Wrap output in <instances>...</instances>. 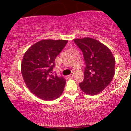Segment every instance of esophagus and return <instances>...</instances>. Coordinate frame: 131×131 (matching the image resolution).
<instances>
[{"label":"esophagus","mask_w":131,"mask_h":131,"mask_svg":"<svg viewBox=\"0 0 131 131\" xmlns=\"http://www.w3.org/2000/svg\"><path fill=\"white\" fill-rule=\"evenodd\" d=\"M73 77V73H71L70 75H68V77H67L68 78V79H71V78H72Z\"/></svg>","instance_id":"esophagus-1"}]
</instances>
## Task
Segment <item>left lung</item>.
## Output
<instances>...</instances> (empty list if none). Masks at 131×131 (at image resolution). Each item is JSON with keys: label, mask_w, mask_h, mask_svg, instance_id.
Segmentation results:
<instances>
[{"label": "left lung", "mask_w": 131, "mask_h": 131, "mask_svg": "<svg viewBox=\"0 0 131 131\" xmlns=\"http://www.w3.org/2000/svg\"><path fill=\"white\" fill-rule=\"evenodd\" d=\"M83 52L85 67L81 90L89 95L99 94L106 88L115 74V60L110 50L99 41L89 37L73 40Z\"/></svg>", "instance_id": "obj_1"}]
</instances>
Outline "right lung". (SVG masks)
Returning a JSON list of instances; mask_svg holds the SVG:
<instances>
[{
    "label": "right lung",
    "instance_id": "right-lung-1",
    "mask_svg": "<svg viewBox=\"0 0 131 131\" xmlns=\"http://www.w3.org/2000/svg\"><path fill=\"white\" fill-rule=\"evenodd\" d=\"M67 42L64 40H42L25 53L21 62L22 76L30 91L42 100H56L64 90L65 79L53 74L52 69L56 56Z\"/></svg>",
    "mask_w": 131,
    "mask_h": 131
}]
</instances>
